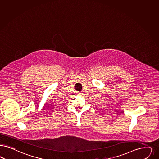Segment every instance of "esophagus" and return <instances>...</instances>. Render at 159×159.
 <instances>
[{"label":"esophagus","mask_w":159,"mask_h":159,"mask_svg":"<svg viewBox=\"0 0 159 159\" xmlns=\"http://www.w3.org/2000/svg\"><path fill=\"white\" fill-rule=\"evenodd\" d=\"M77 93H78V95H82V93L81 92H77Z\"/></svg>","instance_id":"esophagus-1"}]
</instances>
